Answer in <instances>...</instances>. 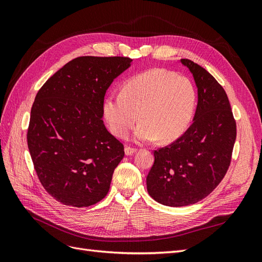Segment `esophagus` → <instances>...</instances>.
<instances>
[{
    "label": "esophagus",
    "mask_w": 262,
    "mask_h": 262,
    "mask_svg": "<svg viewBox=\"0 0 262 262\" xmlns=\"http://www.w3.org/2000/svg\"><path fill=\"white\" fill-rule=\"evenodd\" d=\"M136 152H137V148H133V147H130V146H126V147L124 148V153H125L126 156L133 155Z\"/></svg>",
    "instance_id": "obj_1"
}]
</instances>
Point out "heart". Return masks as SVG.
Listing matches in <instances>:
<instances>
[{"label":"heart","mask_w":262,"mask_h":262,"mask_svg":"<svg viewBox=\"0 0 262 262\" xmlns=\"http://www.w3.org/2000/svg\"><path fill=\"white\" fill-rule=\"evenodd\" d=\"M196 92L186 76L167 70L153 69L132 77L120 94H110L102 104V113L118 137H125L139 120L136 130L140 142L160 139L163 143L175 141L191 121Z\"/></svg>","instance_id":"obj_1"}]
</instances>
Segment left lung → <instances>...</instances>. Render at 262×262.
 Segmentation results:
<instances>
[{
    "mask_svg": "<svg viewBox=\"0 0 262 262\" xmlns=\"http://www.w3.org/2000/svg\"><path fill=\"white\" fill-rule=\"evenodd\" d=\"M180 62L192 73L198 89L193 122L175 142L155 150L146 177L148 194L168 207H186L209 195L225 176L236 140V122L223 87L193 61Z\"/></svg>",
    "mask_w": 262,
    "mask_h": 262,
    "instance_id": "left-lung-1",
    "label": "left lung"
}]
</instances>
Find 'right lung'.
Masks as SVG:
<instances>
[{
  "mask_svg": "<svg viewBox=\"0 0 262 262\" xmlns=\"http://www.w3.org/2000/svg\"><path fill=\"white\" fill-rule=\"evenodd\" d=\"M124 57H78L36 95L27 143L37 176L55 200L75 208L104 199L124 156L102 121L108 87L131 66Z\"/></svg>",
  "mask_w": 262,
  "mask_h": 262,
  "instance_id": "add662e5",
  "label": "right lung"
}]
</instances>
